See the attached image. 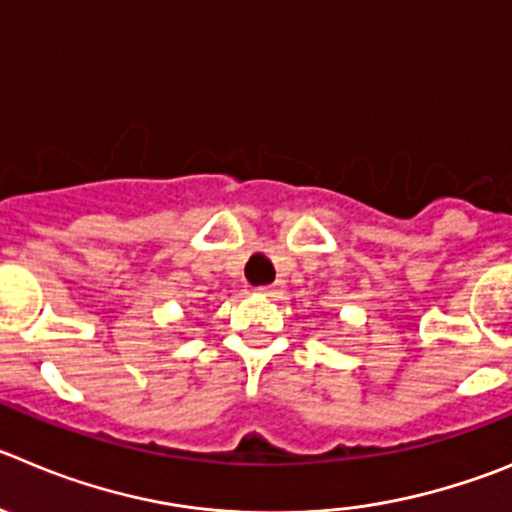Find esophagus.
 <instances>
[{"mask_svg":"<svg viewBox=\"0 0 512 512\" xmlns=\"http://www.w3.org/2000/svg\"><path fill=\"white\" fill-rule=\"evenodd\" d=\"M257 293H260V295H267V298H278V295L283 293V283L262 285V288H257Z\"/></svg>","mask_w":512,"mask_h":512,"instance_id":"1","label":"esophagus"}]
</instances>
